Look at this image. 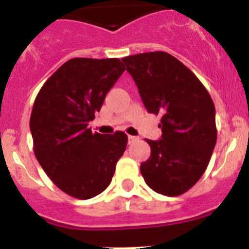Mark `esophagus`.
<instances>
[{"instance_id":"1","label":"esophagus","mask_w":249,"mask_h":249,"mask_svg":"<svg viewBox=\"0 0 249 249\" xmlns=\"http://www.w3.org/2000/svg\"><path fill=\"white\" fill-rule=\"evenodd\" d=\"M137 140H138V138L135 137V136H128V143L129 144H132L133 142H136Z\"/></svg>"}]
</instances>
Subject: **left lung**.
Instances as JSON below:
<instances>
[{
  "label": "left lung",
  "instance_id": "1",
  "mask_svg": "<svg viewBox=\"0 0 249 249\" xmlns=\"http://www.w3.org/2000/svg\"><path fill=\"white\" fill-rule=\"evenodd\" d=\"M144 107L160 114V141L146 140L151 157L141 164L144 182L168 197L192 188L217 142L214 103L195 73L172 54L156 51L122 58Z\"/></svg>",
  "mask_w": 249,
  "mask_h": 249
}]
</instances>
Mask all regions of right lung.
I'll use <instances>...</instances> for the list:
<instances>
[{"label":"right lung","instance_id":"obj_1","mask_svg":"<svg viewBox=\"0 0 249 249\" xmlns=\"http://www.w3.org/2000/svg\"><path fill=\"white\" fill-rule=\"evenodd\" d=\"M118 58L68 59L39 89L30 129L38 163L59 190L89 199L109 186L128 138L87 128L124 72Z\"/></svg>","mask_w":249,"mask_h":249}]
</instances>
